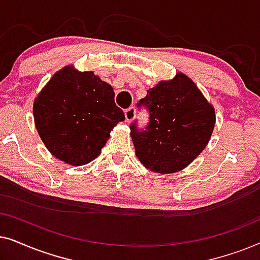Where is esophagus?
Wrapping results in <instances>:
<instances>
[{"instance_id":"obj_1","label":"esophagus","mask_w":260,"mask_h":260,"mask_svg":"<svg viewBox=\"0 0 260 260\" xmlns=\"http://www.w3.org/2000/svg\"><path fill=\"white\" fill-rule=\"evenodd\" d=\"M124 113H125V120L126 123H130L131 120H133L135 118V115H136V110H135L134 106H131V108L126 109L125 111H124Z\"/></svg>"}]
</instances>
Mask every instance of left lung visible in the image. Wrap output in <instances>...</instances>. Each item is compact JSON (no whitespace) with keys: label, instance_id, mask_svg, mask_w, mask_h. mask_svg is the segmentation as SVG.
<instances>
[{"label":"left lung","instance_id":"1","mask_svg":"<svg viewBox=\"0 0 260 260\" xmlns=\"http://www.w3.org/2000/svg\"><path fill=\"white\" fill-rule=\"evenodd\" d=\"M137 108L149 112L144 129L131 123L138 159L151 172L170 174L186 168L207 145L215 112L193 81L182 73L149 88Z\"/></svg>","mask_w":260,"mask_h":260}]
</instances>
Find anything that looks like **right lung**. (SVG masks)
<instances>
[{"instance_id": "1", "label": "right lung", "mask_w": 260, "mask_h": 260, "mask_svg": "<svg viewBox=\"0 0 260 260\" xmlns=\"http://www.w3.org/2000/svg\"><path fill=\"white\" fill-rule=\"evenodd\" d=\"M35 126L56 158L83 166L101 154L117 123L125 119L111 85L72 67L55 73L35 99Z\"/></svg>"}]
</instances>
